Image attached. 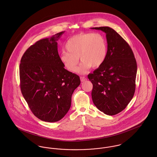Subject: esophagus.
<instances>
[{
  "label": "esophagus",
  "instance_id": "esophagus-1",
  "mask_svg": "<svg viewBox=\"0 0 157 157\" xmlns=\"http://www.w3.org/2000/svg\"><path fill=\"white\" fill-rule=\"evenodd\" d=\"M86 80L87 79H86V77H80V80H81L82 82H83L86 81Z\"/></svg>",
  "mask_w": 157,
  "mask_h": 157
}]
</instances>
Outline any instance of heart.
I'll return each mask as SVG.
<instances>
[{
    "mask_svg": "<svg viewBox=\"0 0 157 157\" xmlns=\"http://www.w3.org/2000/svg\"><path fill=\"white\" fill-rule=\"evenodd\" d=\"M65 50L67 52L60 56L64 67L71 72L76 71L80 57L82 62L78 72L84 74L90 67L97 68L103 65L107 56L108 45L100 33H82L68 39Z\"/></svg>",
    "mask_w": 157,
    "mask_h": 157,
    "instance_id": "heart-1",
    "label": "heart"
}]
</instances>
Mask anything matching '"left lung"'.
<instances>
[{
    "label": "left lung",
    "instance_id": "left-lung-1",
    "mask_svg": "<svg viewBox=\"0 0 157 157\" xmlns=\"http://www.w3.org/2000/svg\"><path fill=\"white\" fill-rule=\"evenodd\" d=\"M106 33L108 52L105 61L88 75L93 85L94 104L101 112L113 115L124 110L133 98L137 66L128 44L111 28H91Z\"/></svg>",
    "mask_w": 157,
    "mask_h": 157
}]
</instances>
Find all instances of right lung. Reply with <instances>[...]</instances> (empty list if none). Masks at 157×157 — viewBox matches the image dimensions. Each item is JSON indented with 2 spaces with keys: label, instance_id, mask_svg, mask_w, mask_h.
Returning a JSON list of instances; mask_svg holds the SVG:
<instances>
[{
  "label": "right lung",
  "instance_id": "1",
  "mask_svg": "<svg viewBox=\"0 0 157 157\" xmlns=\"http://www.w3.org/2000/svg\"><path fill=\"white\" fill-rule=\"evenodd\" d=\"M64 33L37 41L21 60L23 96L34 115L47 122L64 117L71 107L72 95L80 84L79 76L65 69L60 60L57 41Z\"/></svg>",
  "mask_w": 157,
  "mask_h": 157
}]
</instances>
